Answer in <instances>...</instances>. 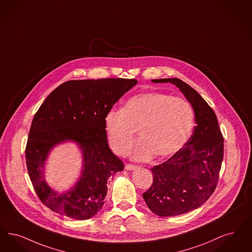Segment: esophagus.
Masks as SVG:
<instances>
[{"label": "esophagus", "mask_w": 252, "mask_h": 252, "mask_svg": "<svg viewBox=\"0 0 252 252\" xmlns=\"http://www.w3.org/2000/svg\"><path fill=\"white\" fill-rule=\"evenodd\" d=\"M125 169H126V171H133V170L137 169V166H136V165H132V164H126Z\"/></svg>", "instance_id": "1"}]
</instances>
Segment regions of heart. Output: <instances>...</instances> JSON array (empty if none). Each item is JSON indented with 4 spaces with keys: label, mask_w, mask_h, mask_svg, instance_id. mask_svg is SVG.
Wrapping results in <instances>:
<instances>
[{
    "label": "heart",
    "mask_w": 252,
    "mask_h": 252,
    "mask_svg": "<svg viewBox=\"0 0 252 252\" xmlns=\"http://www.w3.org/2000/svg\"><path fill=\"white\" fill-rule=\"evenodd\" d=\"M107 139L112 151L126 155L133 144L136 131L141 140L132 157L137 160L171 158L189 140L194 126L190 103L181 97L158 92L131 96L121 111L111 110L104 119Z\"/></svg>",
    "instance_id": "b5f03b06"
}]
</instances>
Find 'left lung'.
Masks as SVG:
<instances>
[{"label": "left lung", "instance_id": "left-lung-1", "mask_svg": "<svg viewBox=\"0 0 252 252\" xmlns=\"http://www.w3.org/2000/svg\"><path fill=\"white\" fill-rule=\"evenodd\" d=\"M152 81L176 85L195 114L191 137L171 158L152 168L153 184L142 194L154 214L173 217L200 207L215 191L223 160L224 139L216 113L197 91L177 78Z\"/></svg>", "mask_w": 252, "mask_h": 252}]
</instances>
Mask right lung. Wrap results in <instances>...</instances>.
<instances>
[{
  "mask_svg": "<svg viewBox=\"0 0 252 252\" xmlns=\"http://www.w3.org/2000/svg\"><path fill=\"white\" fill-rule=\"evenodd\" d=\"M138 83L135 79H99L63 82L36 111L25 149L28 173L40 201L60 215L84 220L97 214L113 174L124 163L109 148L104 119L112 106ZM77 142L84 165L81 178L59 194L46 184L44 161L51 149L64 141Z\"/></svg>",
  "mask_w": 252,
  "mask_h": 252,
  "instance_id": "1",
  "label": "right lung"
}]
</instances>
